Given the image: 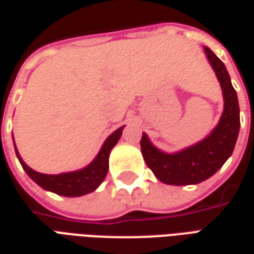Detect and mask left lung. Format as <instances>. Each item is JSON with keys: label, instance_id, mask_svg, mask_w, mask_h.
I'll list each match as a JSON object with an SVG mask.
<instances>
[{"label": "left lung", "instance_id": "left-lung-1", "mask_svg": "<svg viewBox=\"0 0 254 254\" xmlns=\"http://www.w3.org/2000/svg\"><path fill=\"white\" fill-rule=\"evenodd\" d=\"M204 51L223 90L225 109L218 126L205 139L176 154L155 149L146 134L140 139L146 165L158 180L170 186H190L210 179L231 155L240 132V105L230 75L215 54L208 47Z\"/></svg>", "mask_w": 254, "mask_h": 254}]
</instances>
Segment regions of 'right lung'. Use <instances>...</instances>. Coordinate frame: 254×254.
Returning <instances> with one entry per match:
<instances>
[{
    "label": "right lung",
    "mask_w": 254,
    "mask_h": 254,
    "mask_svg": "<svg viewBox=\"0 0 254 254\" xmlns=\"http://www.w3.org/2000/svg\"><path fill=\"white\" fill-rule=\"evenodd\" d=\"M122 131H123V127H120L109 135L108 139L104 142V145L100 150L97 157L93 160V162L84 169L77 170V172L62 173V175L38 173V172L31 169L27 164H24V161L18 155L17 150H16V154H17L18 161H20L24 170L27 172V175L42 188L51 190L57 195L70 196V197L82 196L89 193V192H93L105 179L107 172H108L109 153H111L112 147L118 143Z\"/></svg>",
    "instance_id": "add662e5"
}]
</instances>
